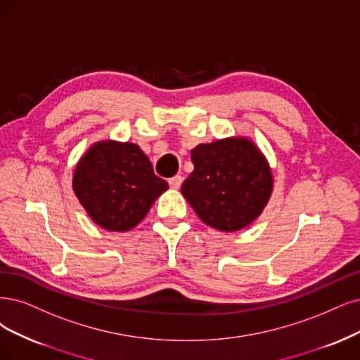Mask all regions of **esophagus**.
I'll return each mask as SVG.
<instances>
[{
    "instance_id": "esophagus-1",
    "label": "esophagus",
    "mask_w": 360,
    "mask_h": 360,
    "mask_svg": "<svg viewBox=\"0 0 360 360\" xmlns=\"http://www.w3.org/2000/svg\"><path fill=\"white\" fill-rule=\"evenodd\" d=\"M182 176L181 175H176V176H173V178H170L169 179V185L172 188H175V190H178L179 187H181V184H182Z\"/></svg>"
}]
</instances>
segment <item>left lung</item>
Returning <instances> with one entry per match:
<instances>
[{
  "instance_id": "8db88e82",
  "label": "left lung",
  "mask_w": 360,
  "mask_h": 360,
  "mask_svg": "<svg viewBox=\"0 0 360 360\" xmlns=\"http://www.w3.org/2000/svg\"><path fill=\"white\" fill-rule=\"evenodd\" d=\"M194 170L181 193L197 217L219 231H238L254 222L273 191L267 158L248 138L200 143L191 150Z\"/></svg>"
}]
</instances>
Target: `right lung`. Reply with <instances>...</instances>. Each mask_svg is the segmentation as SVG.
<instances>
[{"label":"right lung","instance_id":"1","mask_svg":"<svg viewBox=\"0 0 360 360\" xmlns=\"http://www.w3.org/2000/svg\"><path fill=\"white\" fill-rule=\"evenodd\" d=\"M72 188L93 222L122 233L136 227L169 185L136 143L101 141L79 158Z\"/></svg>","mask_w":360,"mask_h":360}]
</instances>
